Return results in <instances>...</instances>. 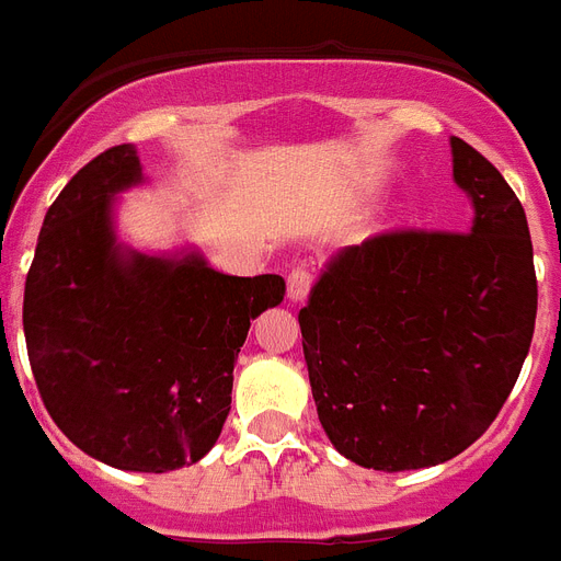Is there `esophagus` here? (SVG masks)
Here are the masks:
<instances>
[{"label": "esophagus", "mask_w": 561, "mask_h": 561, "mask_svg": "<svg viewBox=\"0 0 561 561\" xmlns=\"http://www.w3.org/2000/svg\"><path fill=\"white\" fill-rule=\"evenodd\" d=\"M312 268L309 266H295L293 272H289V277H286V286H289V298L293 301H304L309 295V289H312Z\"/></svg>", "instance_id": "1"}]
</instances>
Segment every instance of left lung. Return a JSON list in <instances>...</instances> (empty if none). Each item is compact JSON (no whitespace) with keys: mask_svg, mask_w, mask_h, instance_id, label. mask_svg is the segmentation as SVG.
Returning <instances> with one entry per match:
<instances>
[{"mask_svg":"<svg viewBox=\"0 0 561 561\" xmlns=\"http://www.w3.org/2000/svg\"><path fill=\"white\" fill-rule=\"evenodd\" d=\"M469 231L393 228L335 254L298 312L312 400L353 463L405 472L458 458L522 374L536 327L527 217L499 170L451 138Z\"/></svg>","mask_w":561,"mask_h":561,"instance_id":"left-lung-1","label":"left lung"}]
</instances>
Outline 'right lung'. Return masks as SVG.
<instances>
[{
    "mask_svg": "<svg viewBox=\"0 0 561 561\" xmlns=\"http://www.w3.org/2000/svg\"><path fill=\"white\" fill-rule=\"evenodd\" d=\"M141 182L118 145L80 168L43 219L22 327L43 405L78 449L115 469L170 472L217 443L249 327L284 277L219 275L199 254L121 252L112 196Z\"/></svg>",
    "mask_w": 561,
    "mask_h": 561,
    "instance_id": "obj_1",
    "label": "right lung"
}]
</instances>
